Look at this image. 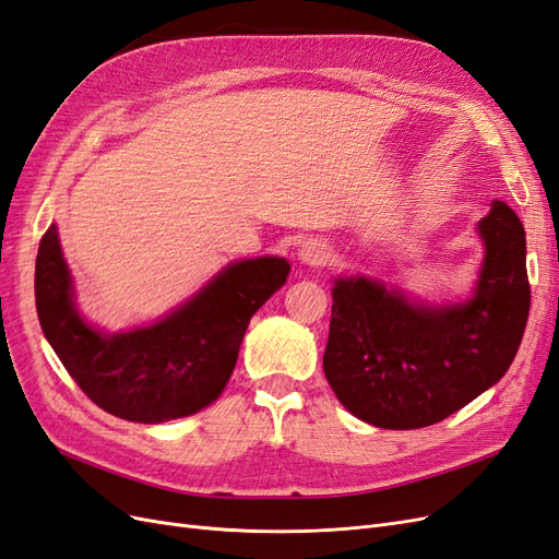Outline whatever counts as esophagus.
<instances>
[{"instance_id":"obj_1","label":"esophagus","mask_w":559,"mask_h":559,"mask_svg":"<svg viewBox=\"0 0 559 559\" xmlns=\"http://www.w3.org/2000/svg\"><path fill=\"white\" fill-rule=\"evenodd\" d=\"M296 257H298V261H300L302 265L319 267V265H326V263H329L331 249L326 247V242H321V240H308V242H302V245L298 247Z\"/></svg>"}]
</instances>
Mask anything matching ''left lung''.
<instances>
[{"instance_id":"1","label":"left lung","mask_w":559,"mask_h":559,"mask_svg":"<svg viewBox=\"0 0 559 559\" xmlns=\"http://www.w3.org/2000/svg\"><path fill=\"white\" fill-rule=\"evenodd\" d=\"M473 294L436 302L366 275L333 280L324 373L345 408L380 429H419L464 408L513 364L530 314L527 240L489 202Z\"/></svg>"}]
</instances>
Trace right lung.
<instances>
[{
  "instance_id": "obj_1",
  "label": "right lung",
  "mask_w": 559,
  "mask_h": 559,
  "mask_svg": "<svg viewBox=\"0 0 559 559\" xmlns=\"http://www.w3.org/2000/svg\"><path fill=\"white\" fill-rule=\"evenodd\" d=\"M289 261H233L154 324L105 333L76 308L58 226L41 238L35 298L46 341L99 408L142 425L195 415L226 389L249 319L289 277Z\"/></svg>"
}]
</instances>
